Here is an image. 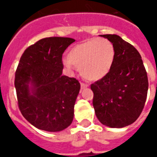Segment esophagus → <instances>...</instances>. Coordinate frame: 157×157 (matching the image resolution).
<instances>
[{
  "mask_svg": "<svg viewBox=\"0 0 157 157\" xmlns=\"http://www.w3.org/2000/svg\"><path fill=\"white\" fill-rule=\"evenodd\" d=\"M86 87H88V85H86L85 83H81V89H85Z\"/></svg>",
  "mask_w": 157,
  "mask_h": 157,
  "instance_id": "34e87169",
  "label": "esophagus"
}]
</instances>
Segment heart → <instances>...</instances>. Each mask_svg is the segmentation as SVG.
Here are the masks:
<instances>
[{
    "label": "heart",
    "mask_w": 157,
    "mask_h": 157,
    "mask_svg": "<svg viewBox=\"0 0 157 157\" xmlns=\"http://www.w3.org/2000/svg\"><path fill=\"white\" fill-rule=\"evenodd\" d=\"M116 50L106 38H92L76 45L63 59L67 71L71 72L78 67L80 72L91 81H99L107 76L114 63Z\"/></svg>",
    "instance_id": "b5f03b06"
}]
</instances>
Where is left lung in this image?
<instances>
[{
  "label": "left lung",
  "instance_id": "left-lung-1",
  "mask_svg": "<svg viewBox=\"0 0 157 157\" xmlns=\"http://www.w3.org/2000/svg\"><path fill=\"white\" fill-rule=\"evenodd\" d=\"M113 44L116 56L107 76L91 85L93 106L98 121L111 128L131 124L146 102L148 81L139 51L121 36L101 35Z\"/></svg>",
  "mask_w": 157,
  "mask_h": 157
}]
</instances>
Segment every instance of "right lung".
Listing matches in <instances>:
<instances>
[{
  "mask_svg": "<svg viewBox=\"0 0 157 157\" xmlns=\"http://www.w3.org/2000/svg\"><path fill=\"white\" fill-rule=\"evenodd\" d=\"M74 41L69 37L43 38L21 56L14 80L18 107L37 129L59 132L73 121L81 85L76 79L62 75V56Z\"/></svg>",
  "mask_w": 157,
  "mask_h": 157,
  "instance_id": "obj_1",
  "label": "right lung"
}]
</instances>
